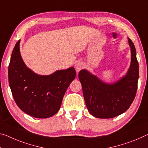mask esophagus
Returning <instances> with one entry per match:
<instances>
[{"instance_id": "esophagus-1", "label": "esophagus", "mask_w": 148, "mask_h": 148, "mask_svg": "<svg viewBox=\"0 0 148 148\" xmlns=\"http://www.w3.org/2000/svg\"><path fill=\"white\" fill-rule=\"evenodd\" d=\"M74 67H75V69H76V72H78L79 71H80V70L83 69L84 64L82 62L79 61V62H77L76 64H75Z\"/></svg>"}]
</instances>
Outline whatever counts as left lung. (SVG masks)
Wrapping results in <instances>:
<instances>
[{
  "label": "left lung",
  "mask_w": 148,
  "mask_h": 148,
  "mask_svg": "<svg viewBox=\"0 0 148 148\" xmlns=\"http://www.w3.org/2000/svg\"><path fill=\"white\" fill-rule=\"evenodd\" d=\"M131 51L130 68L125 76L112 84H107L83 69L79 71L86 107L96 118L111 119L123 114L132 104L136 93L139 66L134 45L128 38Z\"/></svg>",
  "instance_id": "8db88e82"
}]
</instances>
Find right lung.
Listing matches in <instances>:
<instances>
[{
  "mask_svg": "<svg viewBox=\"0 0 148 148\" xmlns=\"http://www.w3.org/2000/svg\"><path fill=\"white\" fill-rule=\"evenodd\" d=\"M16 43L8 66V82L12 96L20 109L35 118L46 119L59 111L68 87L76 77L74 67L39 75L26 66Z\"/></svg>",
  "mask_w": 148,
  "mask_h": 148,
  "instance_id": "right-lung-1",
  "label": "right lung"
}]
</instances>
